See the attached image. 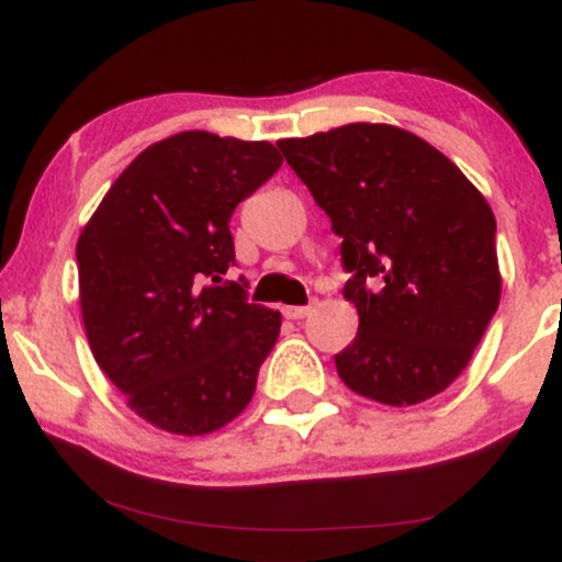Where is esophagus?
I'll return each instance as SVG.
<instances>
[{
  "instance_id": "esophagus-1",
  "label": "esophagus",
  "mask_w": 562,
  "mask_h": 562,
  "mask_svg": "<svg viewBox=\"0 0 562 562\" xmlns=\"http://www.w3.org/2000/svg\"><path fill=\"white\" fill-rule=\"evenodd\" d=\"M311 311H314V305H285V308H282V314H285V318H303V316H308Z\"/></svg>"
}]
</instances>
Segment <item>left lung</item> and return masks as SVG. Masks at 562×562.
Instances as JSON below:
<instances>
[{
    "mask_svg": "<svg viewBox=\"0 0 562 562\" xmlns=\"http://www.w3.org/2000/svg\"><path fill=\"white\" fill-rule=\"evenodd\" d=\"M342 238L358 334L334 355L355 394L407 407L451 386L501 303L495 215L436 147L392 124L277 142Z\"/></svg>",
    "mask_w": 562,
    "mask_h": 562,
    "instance_id": "1",
    "label": "left lung"
}]
</instances>
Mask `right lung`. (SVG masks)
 Segmentation results:
<instances>
[{"mask_svg":"<svg viewBox=\"0 0 562 562\" xmlns=\"http://www.w3.org/2000/svg\"><path fill=\"white\" fill-rule=\"evenodd\" d=\"M282 166L269 142L181 132L142 150L77 240L92 358L142 420L204 436L236 420L280 337V311L225 280L231 215Z\"/></svg>","mask_w":562,"mask_h":562,"instance_id":"add662e5","label":"right lung"}]
</instances>
